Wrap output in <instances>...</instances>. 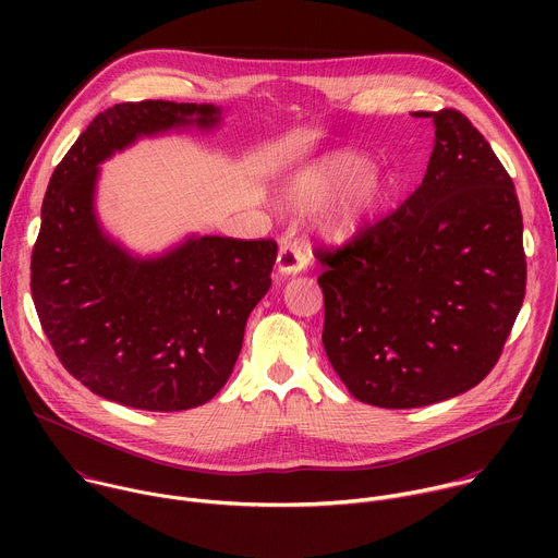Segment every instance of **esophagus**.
Returning a JSON list of instances; mask_svg holds the SVG:
<instances>
[{
    "instance_id": "esophagus-1",
    "label": "esophagus",
    "mask_w": 558,
    "mask_h": 558,
    "mask_svg": "<svg viewBox=\"0 0 558 558\" xmlns=\"http://www.w3.org/2000/svg\"><path fill=\"white\" fill-rule=\"evenodd\" d=\"M306 267V252L300 243H284L276 258V269L282 276H295Z\"/></svg>"
}]
</instances>
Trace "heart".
<instances>
[{
	"instance_id": "obj_1",
	"label": "heart",
	"mask_w": 558,
	"mask_h": 558,
	"mask_svg": "<svg viewBox=\"0 0 558 558\" xmlns=\"http://www.w3.org/2000/svg\"><path fill=\"white\" fill-rule=\"evenodd\" d=\"M373 163L360 154H333L293 172L280 187V201L293 211H315L317 231L329 243L347 245L377 218L390 181L373 172Z\"/></svg>"
}]
</instances>
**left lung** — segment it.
Wrapping results in <instances>:
<instances>
[{
    "label": "left lung",
    "mask_w": 558,
    "mask_h": 558,
    "mask_svg": "<svg viewBox=\"0 0 558 558\" xmlns=\"http://www.w3.org/2000/svg\"><path fill=\"white\" fill-rule=\"evenodd\" d=\"M435 125L422 185L338 252L325 274L323 344L355 400L420 409L480 384L525 295L523 218L490 143L457 110Z\"/></svg>",
    "instance_id": "1"
}]
</instances>
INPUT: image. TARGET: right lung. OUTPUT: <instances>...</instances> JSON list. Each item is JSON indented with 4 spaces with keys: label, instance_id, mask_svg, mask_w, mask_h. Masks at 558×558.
<instances>
[{
    "label": "right lung",
    "instance_id": "obj_1",
    "mask_svg": "<svg viewBox=\"0 0 558 558\" xmlns=\"http://www.w3.org/2000/svg\"><path fill=\"white\" fill-rule=\"evenodd\" d=\"M220 121L211 104H119L95 117L52 172L31 260L33 302L65 371L104 400L158 413L209 402L271 287L274 241L190 233L141 256L97 214L108 158L138 138L211 132Z\"/></svg>",
    "mask_w": 558,
    "mask_h": 558
}]
</instances>
